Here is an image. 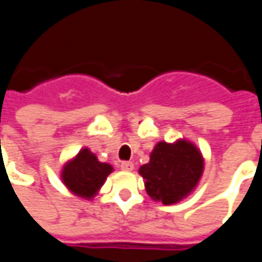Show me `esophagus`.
Wrapping results in <instances>:
<instances>
[{
  "label": "esophagus",
  "instance_id": "esophagus-1",
  "mask_svg": "<svg viewBox=\"0 0 262 262\" xmlns=\"http://www.w3.org/2000/svg\"><path fill=\"white\" fill-rule=\"evenodd\" d=\"M120 168L123 171H132L135 168V164H133L132 161H122V163H120Z\"/></svg>",
  "mask_w": 262,
  "mask_h": 262
}]
</instances>
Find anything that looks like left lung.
I'll return each instance as SVG.
<instances>
[{
	"label": "left lung",
	"mask_w": 262,
	"mask_h": 262,
	"mask_svg": "<svg viewBox=\"0 0 262 262\" xmlns=\"http://www.w3.org/2000/svg\"><path fill=\"white\" fill-rule=\"evenodd\" d=\"M203 172V157L193 143L159 142L150 161L139 168L148 196L164 205L182 201L192 192Z\"/></svg>",
	"instance_id": "left-lung-1"
}]
</instances>
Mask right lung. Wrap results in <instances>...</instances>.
Returning <instances> with one entry per match:
<instances>
[{
    "mask_svg": "<svg viewBox=\"0 0 262 262\" xmlns=\"http://www.w3.org/2000/svg\"><path fill=\"white\" fill-rule=\"evenodd\" d=\"M112 171V165L98 161L97 156L84 147L74 159L66 163L61 170V181L74 195L91 199Z\"/></svg>",
    "mask_w": 262,
    "mask_h": 262,
    "instance_id": "right-lung-1",
    "label": "right lung"
}]
</instances>
